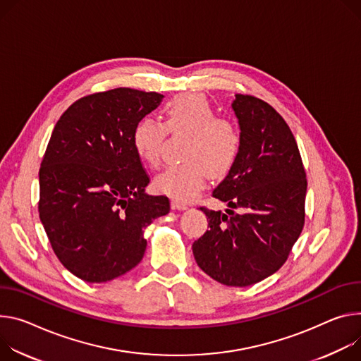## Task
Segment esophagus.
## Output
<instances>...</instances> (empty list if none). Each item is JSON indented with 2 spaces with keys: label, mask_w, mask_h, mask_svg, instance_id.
Listing matches in <instances>:
<instances>
[{
  "label": "esophagus",
  "mask_w": 361,
  "mask_h": 361,
  "mask_svg": "<svg viewBox=\"0 0 361 361\" xmlns=\"http://www.w3.org/2000/svg\"><path fill=\"white\" fill-rule=\"evenodd\" d=\"M171 207H173L174 210H185V209H187V204H185L184 202H180V200L174 199V200H171Z\"/></svg>",
  "instance_id": "1"
}]
</instances>
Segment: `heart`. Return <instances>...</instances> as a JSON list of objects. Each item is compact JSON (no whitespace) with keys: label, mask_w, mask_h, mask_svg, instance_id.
Here are the masks:
<instances>
[{"label":"heart","mask_w":361,"mask_h":361,"mask_svg":"<svg viewBox=\"0 0 361 361\" xmlns=\"http://www.w3.org/2000/svg\"><path fill=\"white\" fill-rule=\"evenodd\" d=\"M164 114V123L141 119L134 128L133 144L140 158L157 169L167 134L188 135L183 149L184 162L161 173L154 185L177 200H190L203 190L209 176L219 180L232 171L243 144L242 130L232 118L216 115L203 93L177 94Z\"/></svg>","instance_id":"obj_1"}]
</instances>
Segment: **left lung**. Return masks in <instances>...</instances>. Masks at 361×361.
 Returning a JSON list of instances; mask_svg holds the SVG:
<instances>
[{"label": "left lung", "mask_w": 361, "mask_h": 361, "mask_svg": "<svg viewBox=\"0 0 361 361\" xmlns=\"http://www.w3.org/2000/svg\"><path fill=\"white\" fill-rule=\"evenodd\" d=\"M232 106L243 144L235 167L212 194L231 209L200 207L209 228L194 240L192 255L214 281L247 286L275 274L300 238L307 174L293 134L269 104L238 93Z\"/></svg>", "instance_id": "left-lung-1"}]
</instances>
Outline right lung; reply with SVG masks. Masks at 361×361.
<instances>
[{
  "instance_id": "add662e5",
  "label": "right lung",
  "mask_w": 361,
  "mask_h": 361,
  "mask_svg": "<svg viewBox=\"0 0 361 361\" xmlns=\"http://www.w3.org/2000/svg\"><path fill=\"white\" fill-rule=\"evenodd\" d=\"M162 94L116 87L80 97L57 121L39 173V214L61 265L86 282L112 281L144 257V227L170 212L133 144Z\"/></svg>"
}]
</instances>
